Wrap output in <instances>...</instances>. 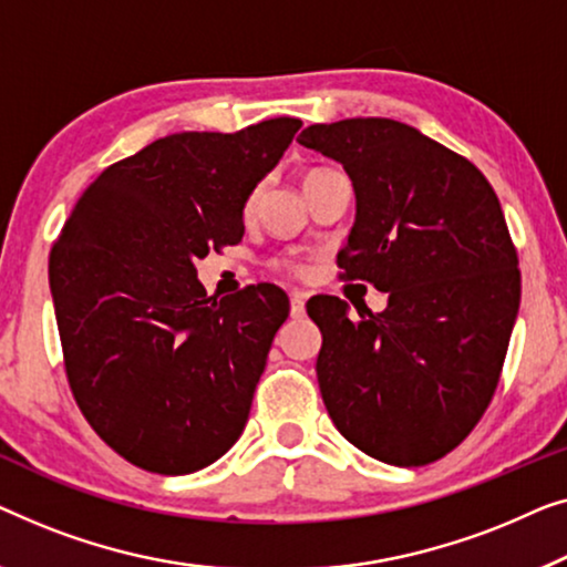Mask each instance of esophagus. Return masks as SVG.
Here are the masks:
<instances>
[{
	"instance_id": "obj_1",
	"label": "esophagus",
	"mask_w": 567,
	"mask_h": 567,
	"mask_svg": "<svg viewBox=\"0 0 567 567\" xmlns=\"http://www.w3.org/2000/svg\"><path fill=\"white\" fill-rule=\"evenodd\" d=\"M306 298H308V295L300 292V290L290 292V313H292V318H300L302 313H306Z\"/></svg>"
}]
</instances>
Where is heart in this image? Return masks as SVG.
<instances>
[{
	"instance_id": "1",
	"label": "heart",
	"mask_w": 567,
	"mask_h": 567,
	"mask_svg": "<svg viewBox=\"0 0 567 567\" xmlns=\"http://www.w3.org/2000/svg\"><path fill=\"white\" fill-rule=\"evenodd\" d=\"M257 200H259V189H254V193L249 195V200H246V205H244V213L246 215L254 213V207H257Z\"/></svg>"
}]
</instances>
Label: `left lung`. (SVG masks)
<instances>
[{
  "label": "left lung",
  "mask_w": 567,
  "mask_h": 567,
  "mask_svg": "<svg viewBox=\"0 0 567 567\" xmlns=\"http://www.w3.org/2000/svg\"><path fill=\"white\" fill-rule=\"evenodd\" d=\"M300 146L344 166L357 218L339 267L388 308L308 300L321 329L326 411L370 457H444L488 409L522 298L519 259L488 179L465 156L390 117L308 125Z\"/></svg>",
  "instance_id": "obj_1"
}]
</instances>
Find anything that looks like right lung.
I'll return each instance as SVG.
<instances>
[{
  "label": "right lung",
  "instance_id": "right-lung-1",
  "mask_svg": "<svg viewBox=\"0 0 567 567\" xmlns=\"http://www.w3.org/2000/svg\"><path fill=\"white\" fill-rule=\"evenodd\" d=\"M298 117L174 133L107 166L53 244L66 378L105 444L158 475L213 465L241 436L290 313L275 285L207 298L195 261L244 236V205Z\"/></svg>",
  "mask_w": 567,
  "mask_h": 567
}]
</instances>
